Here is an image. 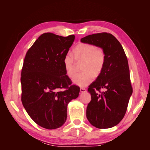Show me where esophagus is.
<instances>
[{"mask_svg": "<svg viewBox=\"0 0 150 150\" xmlns=\"http://www.w3.org/2000/svg\"><path fill=\"white\" fill-rule=\"evenodd\" d=\"M86 91V89L85 88H81L80 89V92L81 93H84Z\"/></svg>", "mask_w": 150, "mask_h": 150, "instance_id": "obj_1", "label": "esophagus"}]
</instances>
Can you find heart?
Instances as JSON below:
<instances>
[{
  "instance_id": "1",
  "label": "heart",
  "mask_w": 150,
  "mask_h": 150,
  "mask_svg": "<svg viewBox=\"0 0 150 150\" xmlns=\"http://www.w3.org/2000/svg\"><path fill=\"white\" fill-rule=\"evenodd\" d=\"M75 61L83 62L81 71L72 79L80 87H85L92 82L94 78L101 74L106 64V54L104 49L93 44L81 43L72 51V55L67 54L63 59V66L67 76L72 78L75 74Z\"/></svg>"
}]
</instances>
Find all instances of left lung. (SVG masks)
Returning <instances> with one entry per match:
<instances>
[{
  "instance_id": "obj_1",
  "label": "left lung",
  "mask_w": 150,
  "mask_h": 150,
  "mask_svg": "<svg viewBox=\"0 0 150 150\" xmlns=\"http://www.w3.org/2000/svg\"><path fill=\"white\" fill-rule=\"evenodd\" d=\"M81 41L101 47L106 54L101 74L89 86L91 100L86 109V117L96 128H112L124 117L133 93L127 57L120 42L110 33L89 35ZM101 88L105 91L101 92Z\"/></svg>"
}]
</instances>
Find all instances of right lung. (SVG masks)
<instances>
[{
	"instance_id": "right-lung-1",
	"label": "right lung",
	"mask_w": 150,
	"mask_h": 150,
	"mask_svg": "<svg viewBox=\"0 0 150 150\" xmlns=\"http://www.w3.org/2000/svg\"><path fill=\"white\" fill-rule=\"evenodd\" d=\"M74 39V35L44 33L26 53L21 72V101L32 120L42 128L53 129L64 125L68 103L79 96L80 88L71 84L63 66Z\"/></svg>"
}]
</instances>
